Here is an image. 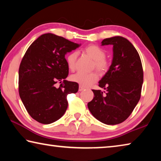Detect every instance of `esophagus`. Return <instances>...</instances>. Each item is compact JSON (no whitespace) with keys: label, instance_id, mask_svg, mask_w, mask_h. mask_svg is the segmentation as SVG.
I'll return each mask as SVG.
<instances>
[{"label":"esophagus","instance_id":"1","mask_svg":"<svg viewBox=\"0 0 161 161\" xmlns=\"http://www.w3.org/2000/svg\"><path fill=\"white\" fill-rule=\"evenodd\" d=\"M84 87H83L82 86L80 85V86H79V91H80V92H81L82 90H84Z\"/></svg>","mask_w":161,"mask_h":161}]
</instances>
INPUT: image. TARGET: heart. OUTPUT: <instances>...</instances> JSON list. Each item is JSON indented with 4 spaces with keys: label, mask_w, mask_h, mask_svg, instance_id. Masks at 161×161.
<instances>
[{
    "label": "heart",
    "mask_w": 161,
    "mask_h": 161,
    "mask_svg": "<svg viewBox=\"0 0 161 161\" xmlns=\"http://www.w3.org/2000/svg\"><path fill=\"white\" fill-rule=\"evenodd\" d=\"M84 50L87 55H89L94 60V66L98 72L101 74H103L107 72L109 67V63L105 59L106 52L102 48L97 45H91L86 47ZM77 55L78 54L77 52L74 51L68 54L66 57L67 64L70 70L74 71L75 69ZM71 80L75 82L78 83L81 86L86 87L96 82L98 80V75L94 72L89 73L79 72L71 76Z\"/></svg>",
    "instance_id": "1"
}]
</instances>
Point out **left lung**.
<instances>
[{
  "label": "left lung",
  "instance_id": "left-lung-1",
  "mask_svg": "<svg viewBox=\"0 0 161 161\" xmlns=\"http://www.w3.org/2000/svg\"><path fill=\"white\" fill-rule=\"evenodd\" d=\"M113 45V59L99 81L105 92L94 90L88 108L95 118L107 125L121 124L129 117L141 98L143 71L137 50L126 38H106L102 45Z\"/></svg>",
  "mask_w": 161,
  "mask_h": 161
}]
</instances>
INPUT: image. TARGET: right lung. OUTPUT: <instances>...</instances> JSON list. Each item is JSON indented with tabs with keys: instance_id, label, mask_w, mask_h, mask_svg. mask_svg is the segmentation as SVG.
I'll list each match as a JSON object with an SVG mask.
<instances>
[{
	"instance_id": "add662e5",
	"label": "right lung",
	"mask_w": 161,
	"mask_h": 161,
	"mask_svg": "<svg viewBox=\"0 0 161 161\" xmlns=\"http://www.w3.org/2000/svg\"><path fill=\"white\" fill-rule=\"evenodd\" d=\"M80 46L46 33L27 50L19 67V95L28 114L39 123L49 124L60 119L67 108V96L77 92L79 84L65 80L69 73L65 54Z\"/></svg>"
}]
</instances>
